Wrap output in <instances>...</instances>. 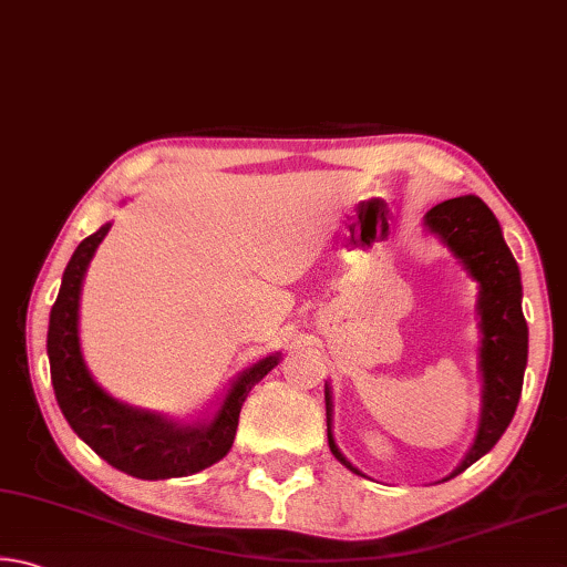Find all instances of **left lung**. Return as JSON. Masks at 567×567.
Masks as SVG:
<instances>
[{
	"instance_id": "obj_1",
	"label": "left lung",
	"mask_w": 567,
	"mask_h": 567,
	"mask_svg": "<svg viewBox=\"0 0 567 567\" xmlns=\"http://www.w3.org/2000/svg\"><path fill=\"white\" fill-rule=\"evenodd\" d=\"M425 225L445 239V245L463 260L467 272L480 282L477 310L483 348H480V370H483V417L473 447L457 465L460 475L475 460L493 450L511 425L517 400L523 392V375L527 362V322L523 318V285L520 270L507 249L501 225L480 197H455L435 205L425 215ZM328 400V443L332 455L344 467L358 473L334 445L330 433V392Z\"/></svg>"
}]
</instances>
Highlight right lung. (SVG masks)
<instances>
[{
  "instance_id": "add662e5",
  "label": "right lung",
  "mask_w": 567,
  "mask_h": 567,
  "mask_svg": "<svg viewBox=\"0 0 567 567\" xmlns=\"http://www.w3.org/2000/svg\"><path fill=\"white\" fill-rule=\"evenodd\" d=\"M110 233L102 225L97 233L82 239L66 265L60 295L50 312V332H47V354L56 405L70 422L72 430L112 467L132 477L165 480L199 473L227 455L237 433V420L247 392L270 372L280 354H270L229 390L223 410L209 425H175L150 412L132 410L112 400L97 382L90 378L80 354L76 338V307H80V287L94 249Z\"/></svg>"
}]
</instances>
